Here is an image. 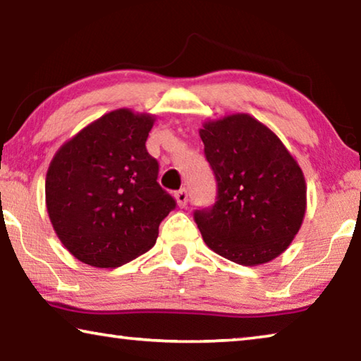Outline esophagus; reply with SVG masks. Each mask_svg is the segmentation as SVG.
<instances>
[{
    "mask_svg": "<svg viewBox=\"0 0 361 361\" xmlns=\"http://www.w3.org/2000/svg\"><path fill=\"white\" fill-rule=\"evenodd\" d=\"M175 199H176V204H178V207L185 209V207L188 205V191H186V189H180V191L175 194Z\"/></svg>",
    "mask_w": 361,
    "mask_h": 361,
    "instance_id": "1",
    "label": "esophagus"
}]
</instances>
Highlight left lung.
Here are the masks:
<instances>
[{
	"instance_id": "1",
	"label": "left lung",
	"mask_w": 361,
	"mask_h": 361,
	"mask_svg": "<svg viewBox=\"0 0 361 361\" xmlns=\"http://www.w3.org/2000/svg\"><path fill=\"white\" fill-rule=\"evenodd\" d=\"M199 135L218 185L215 205L194 212L207 247L243 266L277 258L295 239L307 207L296 159L245 113L207 121Z\"/></svg>"
}]
</instances>
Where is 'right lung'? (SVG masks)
Segmentation results:
<instances>
[{
  "mask_svg": "<svg viewBox=\"0 0 361 361\" xmlns=\"http://www.w3.org/2000/svg\"><path fill=\"white\" fill-rule=\"evenodd\" d=\"M154 116L119 108L60 146L46 175V207L63 247L94 267H119L154 245L175 199L146 151Z\"/></svg>",
  "mask_w": 361,
  "mask_h": 361,
  "instance_id": "1",
  "label": "right lung"
}]
</instances>
